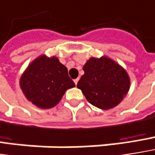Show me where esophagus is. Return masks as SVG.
Wrapping results in <instances>:
<instances>
[{
    "mask_svg": "<svg viewBox=\"0 0 155 155\" xmlns=\"http://www.w3.org/2000/svg\"><path fill=\"white\" fill-rule=\"evenodd\" d=\"M78 81H79V78H77V79H75V80L74 81V83H75V85H77Z\"/></svg>",
    "mask_w": 155,
    "mask_h": 155,
    "instance_id": "obj_1",
    "label": "esophagus"
}]
</instances>
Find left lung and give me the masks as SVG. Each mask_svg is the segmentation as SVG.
Masks as SVG:
<instances>
[{
  "mask_svg": "<svg viewBox=\"0 0 155 155\" xmlns=\"http://www.w3.org/2000/svg\"><path fill=\"white\" fill-rule=\"evenodd\" d=\"M84 74L78 81L87 100L103 110L116 106L130 89L126 71L114 61L103 57L91 58L83 66Z\"/></svg>",
  "mask_w": 155,
  "mask_h": 155,
  "instance_id": "1",
  "label": "left lung"
}]
</instances>
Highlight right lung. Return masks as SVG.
Segmentation results:
<instances>
[{"instance_id": "obj_1", "label": "right lung", "mask_w": 155, "mask_h": 155, "mask_svg": "<svg viewBox=\"0 0 155 155\" xmlns=\"http://www.w3.org/2000/svg\"><path fill=\"white\" fill-rule=\"evenodd\" d=\"M74 86L67 68L55 57H39L30 64L20 79V87L26 98L45 109L56 106L65 91Z\"/></svg>"}]
</instances>
